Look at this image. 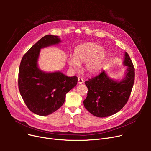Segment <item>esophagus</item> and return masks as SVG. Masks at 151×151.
<instances>
[{
    "label": "esophagus",
    "mask_w": 151,
    "mask_h": 151,
    "mask_svg": "<svg viewBox=\"0 0 151 151\" xmlns=\"http://www.w3.org/2000/svg\"><path fill=\"white\" fill-rule=\"evenodd\" d=\"M78 83L79 84H83L84 83V80L81 77H78Z\"/></svg>",
    "instance_id": "esophagus-1"
}]
</instances>
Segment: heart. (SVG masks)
Wrapping results in <instances>:
<instances>
[{"label":"heart","instance_id":"obj_1","mask_svg":"<svg viewBox=\"0 0 151 151\" xmlns=\"http://www.w3.org/2000/svg\"><path fill=\"white\" fill-rule=\"evenodd\" d=\"M107 57L106 51L95 43H87L76 46L74 56H70L67 62L70 67L77 70L80 63L85 62V70L90 74H96L104 67Z\"/></svg>","mask_w":151,"mask_h":151}]
</instances>
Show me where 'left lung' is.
Listing matches in <instances>:
<instances>
[{"label": "left lung", "instance_id": "8db88e82", "mask_svg": "<svg viewBox=\"0 0 151 151\" xmlns=\"http://www.w3.org/2000/svg\"><path fill=\"white\" fill-rule=\"evenodd\" d=\"M123 65L127 69L121 80L110 78L103 70L100 75L85 82L88 92L84 106L93 116H110L119 111L127 102L134 81V68L126 52Z\"/></svg>", "mask_w": 151, "mask_h": 151}]
</instances>
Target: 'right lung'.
I'll list each match as a JSON object with an SVG mask.
<instances>
[{
  "label": "right lung",
  "instance_id": "right-lung-1",
  "mask_svg": "<svg viewBox=\"0 0 151 151\" xmlns=\"http://www.w3.org/2000/svg\"><path fill=\"white\" fill-rule=\"evenodd\" d=\"M60 42L58 36L45 35L24 55L20 63L21 96L30 111L39 116H47L58 110L64 103L66 93L77 84L76 76H67L60 71L45 72L38 67L41 49Z\"/></svg>",
  "mask_w": 151,
  "mask_h": 151
}]
</instances>
